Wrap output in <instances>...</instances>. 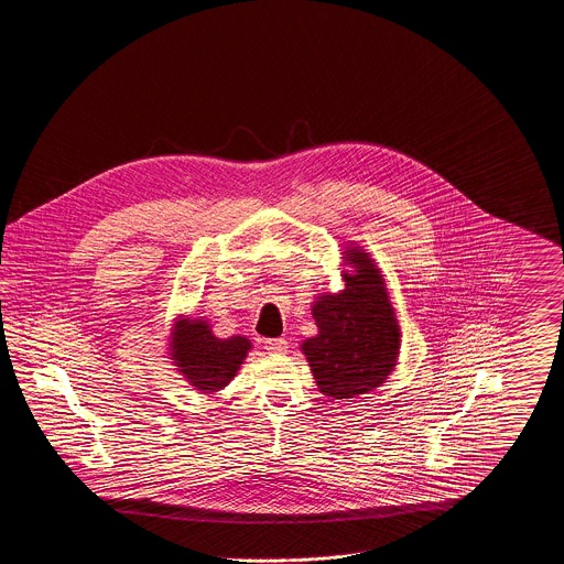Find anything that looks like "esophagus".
Instances as JSON below:
<instances>
[{
    "label": "esophagus",
    "instance_id": "esophagus-1",
    "mask_svg": "<svg viewBox=\"0 0 564 564\" xmlns=\"http://www.w3.org/2000/svg\"><path fill=\"white\" fill-rule=\"evenodd\" d=\"M264 347L269 352H285L288 350V340L285 338H269L264 343Z\"/></svg>",
    "mask_w": 564,
    "mask_h": 564
}]
</instances>
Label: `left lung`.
Segmentation results:
<instances>
[{"mask_svg": "<svg viewBox=\"0 0 564 564\" xmlns=\"http://www.w3.org/2000/svg\"><path fill=\"white\" fill-rule=\"evenodd\" d=\"M349 260L355 274H345L340 294L315 302L319 334L302 345L319 391L336 400L380 387L400 350V329L378 270L366 253H350Z\"/></svg>", "mask_w": 564, "mask_h": 564, "instance_id": "obj_1", "label": "left lung"}]
</instances>
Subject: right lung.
Instances as JSON below:
<instances>
[{"label":"right lung","mask_w":564,"mask_h":564,"mask_svg":"<svg viewBox=\"0 0 564 564\" xmlns=\"http://www.w3.org/2000/svg\"><path fill=\"white\" fill-rule=\"evenodd\" d=\"M249 347L242 336L219 340L207 323L184 319L175 329L173 359L196 389L212 393L232 380Z\"/></svg>","instance_id":"add662e5"}]
</instances>
